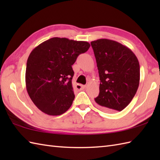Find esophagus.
Wrapping results in <instances>:
<instances>
[{
	"instance_id": "34e87169",
	"label": "esophagus",
	"mask_w": 160,
	"mask_h": 160,
	"mask_svg": "<svg viewBox=\"0 0 160 160\" xmlns=\"http://www.w3.org/2000/svg\"><path fill=\"white\" fill-rule=\"evenodd\" d=\"M76 88L78 90H82L85 88V85H83V84H78L76 86Z\"/></svg>"
}]
</instances>
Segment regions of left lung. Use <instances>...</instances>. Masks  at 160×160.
Listing matches in <instances>:
<instances>
[{"label": "left lung", "mask_w": 160, "mask_h": 160, "mask_svg": "<svg viewBox=\"0 0 160 160\" xmlns=\"http://www.w3.org/2000/svg\"><path fill=\"white\" fill-rule=\"evenodd\" d=\"M100 77V93L95 98L103 110L121 111L131 102L140 84V64L132 51L108 39L91 42Z\"/></svg>", "instance_id": "left-lung-1"}]
</instances>
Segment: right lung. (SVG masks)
<instances>
[{"label": "right lung", "instance_id": "1", "mask_svg": "<svg viewBox=\"0 0 160 160\" xmlns=\"http://www.w3.org/2000/svg\"><path fill=\"white\" fill-rule=\"evenodd\" d=\"M89 47L86 41L55 37L40 44L30 53L25 72L26 89L43 113L59 115L70 108L75 98L71 66Z\"/></svg>", "mask_w": 160, "mask_h": 160}]
</instances>
